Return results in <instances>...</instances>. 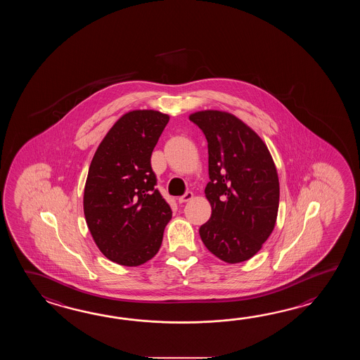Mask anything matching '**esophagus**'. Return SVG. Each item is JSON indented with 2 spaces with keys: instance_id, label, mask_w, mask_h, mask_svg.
I'll return each mask as SVG.
<instances>
[{
  "instance_id": "1",
  "label": "esophagus",
  "mask_w": 360,
  "mask_h": 360,
  "mask_svg": "<svg viewBox=\"0 0 360 360\" xmlns=\"http://www.w3.org/2000/svg\"><path fill=\"white\" fill-rule=\"evenodd\" d=\"M191 198H193V193H191V191H186V193L183 194L181 197H179L177 200H179L180 203H184V202H188V200H191Z\"/></svg>"
}]
</instances>
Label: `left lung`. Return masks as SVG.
<instances>
[{
    "label": "left lung",
    "instance_id": "obj_1",
    "mask_svg": "<svg viewBox=\"0 0 360 360\" xmlns=\"http://www.w3.org/2000/svg\"><path fill=\"white\" fill-rule=\"evenodd\" d=\"M207 139L206 197L212 214L199 228L207 250L229 264L251 259L274 229L279 181L268 148L237 117L219 110L189 117Z\"/></svg>",
    "mask_w": 360,
    "mask_h": 360
}]
</instances>
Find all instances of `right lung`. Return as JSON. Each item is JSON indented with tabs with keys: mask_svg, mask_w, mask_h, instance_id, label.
Instances as JSON below:
<instances>
[{
	"mask_svg": "<svg viewBox=\"0 0 360 360\" xmlns=\"http://www.w3.org/2000/svg\"><path fill=\"white\" fill-rule=\"evenodd\" d=\"M157 110L121 117L100 143L84 185L87 226L103 255L138 266L160 251L172 211L155 188L150 157L169 123Z\"/></svg>",
	"mask_w": 360,
	"mask_h": 360,
	"instance_id": "right-lung-1",
	"label": "right lung"
}]
</instances>
